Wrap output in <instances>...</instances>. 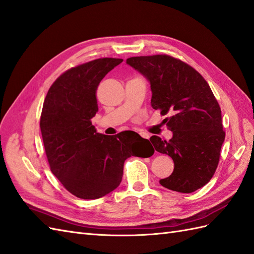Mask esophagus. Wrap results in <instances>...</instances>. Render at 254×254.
I'll return each instance as SVG.
<instances>
[{
  "label": "esophagus",
  "mask_w": 254,
  "mask_h": 254,
  "mask_svg": "<svg viewBox=\"0 0 254 254\" xmlns=\"http://www.w3.org/2000/svg\"><path fill=\"white\" fill-rule=\"evenodd\" d=\"M140 135L142 138H145V139H150V135H148V133L146 132H140Z\"/></svg>",
  "instance_id": "obj_1"
}]
</instances>
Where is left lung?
I'll list each match as a JSON object with an SVG mask.
<instances>
[{"label": "left lung", "mask_w": 254, "mask_h": 254, "mask_svg": "<svg viewBox=\"0 0 254 254\" xmlns=\"http://www.w3.org/2000/svg\"><path fill=\"white\" fill-rule=\"evenodd\" d=\"M126 63L150 82L153 109L171 114L164 122L172 138H150L155 150L175 163L174 172L159 183L180 193L202 188L214 175L225 139L221 109L209 84L194 67L168 55L131 57Z\"/></svg>", "instance_id": "8db88e82"}]
</instances>
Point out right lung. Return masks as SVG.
Returning a JSON list of instances; mask_svg holds the SVG:
<instances>
[{
    "instance_id": "1",
    "label": "right lung",
    "mask_w": 254,
    "mask_h": 254,
    "mask_svg": "<svg viewBox=\"0 0 254 254\" xmlns=\"http://www.w3.org/2000/svg\"><path fill=\"white\" fill-rule=\"evenodd\" d=\"M123 63L100 58L71 67L49 88L41 114V132L53 174L74 196L97 199L122 182L124 163L150 143L134 131L98 133L91 119L98 112L96 92L101 79Z\"/></svg>"
}]
</instances>
